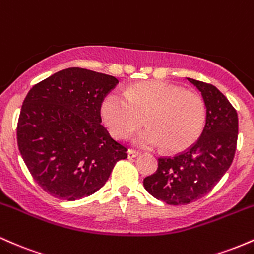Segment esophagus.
Here are the masks:
<instances>
[{
	"instance_id": "obj_1",
	"label": "esophagus",
	"mask_w": 254,
	"mask_h": 254,
	"mask_svg": "<svg viewBox=\"0 0 254 254\" xmlns=\"http://www.w3.org/2000/svg\"><path fill=\"white\" fill-rule=\"evenodd\" d=\"M128 158H135V157H138L139 155H140V152H139V151H135V150H132V149H129L128 150Z\"/></svg>"
}]
</instances>
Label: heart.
Returning <instances> with one entry per match:
<instances>
[{
	"instance_id": "1",
	"label": "heart",
	"mask_w": 254,
	"mask_h": 254,
	"mask_svg": "<svg viewBox=\"0 0 254 254\" xmlns=\"http://www.w3.org/2000/svg\"><path fill=\"white\" fill-rule=\"evenodd\" d=\"M102 118L118 139H127L146 122L149 127L135 136L136 145H163L169 152H181L194 145L203 132L206 107L194 91L155 80L129 87L126 97L108 95Z\"/></svg>"
}]
</instances>
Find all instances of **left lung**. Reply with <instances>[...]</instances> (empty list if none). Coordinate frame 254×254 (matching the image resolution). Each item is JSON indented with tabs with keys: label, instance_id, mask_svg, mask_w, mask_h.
<instances>
[{
	"label": "left lung",
	"instance_id": "8db88e82",
	"mask_svg": "<svg viewBox=\"0 0 254 254\" xmlns=\"http://www.w3.org/2000/svg\"><path fill=\"white\" fill-rule=\"evenodd\" d=\"M201 92L206 122L194 145L174 157L158 158L155 174L144 179L151 195L169 205L198 200L211 190L232 165L238 142V113L211 84L187 78Z\"/></svg>",
	"mask_w": 254,
	"mask_h": 254
}]
</instances>
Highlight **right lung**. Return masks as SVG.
<instances>
[{
	"instance_id": "right-lung-1",
	"label": "right lung",
	"mask_w": 254,
	"mask_h": 254,
	"mask_svg": "<svg viewBox=\"0 0 254 254\" xmlns=\"http://www.w3.org/2000/svg\"><path fill=\"white\" fill-rule=\"evenodd\" d=\"M115 76L67 68L36 84L20 112L16 136L21 157L45 192L76 200L97 192L127 149L102 126L104 97Z\"/></svg>"
}]
</instances>
